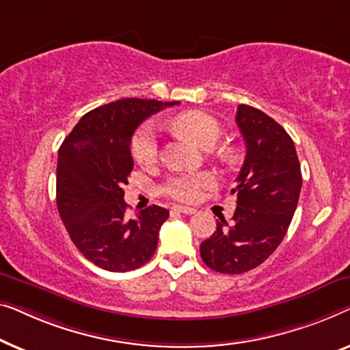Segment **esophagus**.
<instances>
[{"label": "esophagus", "instance_id": "esophagus-1", "mask_svg": "<svg viewBox=\"0 0 350 350\" xmlns=\"http://www.w3.org/2000/svg\"><path fill=\"white\" fill-rule=\"evenodd\" d=\"M173 211H176V213L187 214V215H191L196 213L195 208H187V206H173Z\"/></svg>", "mask_w": 350, "mask_h": 350}]
</instances>
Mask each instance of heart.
Here are the masks:
<instances>
[{
  "instance_id": "1",
  "label": "heart",
  "mask_w": 350,
  "mask_h": 350,
  "mask_svg": "<svg viewBox=\"0 0 350 350\" xmlns=\"http://www.w3.org/2000/svg\"><path fill=\"white\" fill-rule=\"evenodd\" d=\"M171 126L182 135L193 139L201 149L209 150L222 136L220 122L204 111H187L176 116L171 120ZM160 146L159 133L154 124H147L137 128L131 139V155L141 166H150L159 160ZM214 185V177L208 173L177 174L170 177L161 187V191L170 198L191 203L203 193V190Z\"/></svg>"
}]
</instances>
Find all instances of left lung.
<instances>
[{
  "instance_id": "left-lung-1",
  "label": "left lung",
  "mask_w": 350,
  "mask_h": 350,
  "mask_svg": "<svg viewBox=\"0 0 350 350\" xmlns=\"http://www.w3.org/2000/svg\"><path fill=\"white\" fill-rule=\"evenodd\" d=\"M236 124L245 142L238 174L233 220H217V231L200 245L206 267L241 274L262 265L282 243L301 191V168L288 133L252 106L239 105Z\"/></svg>"
}]
</instances>
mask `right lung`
Masks as SVG:
<instances>
[{
    "label": "right lung",
    "mask_w": 350,
    "mask_h": 350,
    "mask_svg": "<svg viewBox=\"0 0 350 350\" xmlns=\"http://www.w3.org/2000/svg\"><path fill=\"white\" fill-rule=\"evenodd\" d=\"M179 101L125 98L87 112L58 150L57 208L83 257L107 271L125 273L150 260L168 209L126 217L124 185L133 170L131 136L155 112Z\"/></svg>",
    "instance_id": "add662e5"
}]
</instances>
